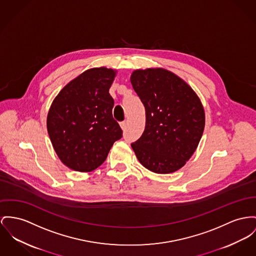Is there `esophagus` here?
<instances>
[{"instance_id": "1", "label": "esophagus", "mask_w": 256, "mask_h": 256, "mask_svg": "<svg viewBox=\"0 0 256 256\" xmlns=\"http://www.w3.org/2000/svg\"><path fill=\"white\" fill-rule=\"evenodd\" d=\"M120 126H121V128H122L123 130H126V128H127V122H126V121L120 122Z\"/></svg>"}]
</instances>
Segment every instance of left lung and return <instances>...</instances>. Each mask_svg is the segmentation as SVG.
Masks as SVG:
<instances>
[{"label":"left lung","mask_w":256,"mask_h":256,"mask_svg":"<svg viewBox=\"0 0 256 256\" xmlns=\"http://www.w3.org/2000/svg\"><path fill=\"white\" fill-rule=\"evenodd\" d=\"M131 84L146 108V128L131 146L146 169L169 174L194 154L204 127L203 106L192 88L164 68L138 70Z\"/></svg>","instance_id":"obj_1"}]
</instances>
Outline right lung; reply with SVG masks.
I'll list each match as a JSON object with an SVG mask.
<instances>
[{
  "label": "right lung",
  "mask_w": 256,
  "mask_h": 256,
  "mask_svg": "<svg viewBox=\"0 0 256 256\" xmlns=\"http://www.w3.org/2000/svg\"><path fill=\"white\" fill-rule=\"evenodd\" d=\"M116 72L87 70L68 82L52 102L48 131L61 161L78 172H91L104 162L122 129L112 118L114 101L108 93Z\"/></svg>",
  "instance_id": "right-lung-1"
}]
</instances>
